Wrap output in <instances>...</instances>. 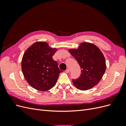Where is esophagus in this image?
<instances>
[{
  "label": "esophagus",
  "instance_id": "esophagus-1",
  "mask_svg": "<svg viewBox=\"0 0 126 126\" xmlns=\"http://www.w3.org/2000/svg\"><path fill=\"white\" fill-rule=\"evenodd\" d=\"M65 72H66V73H69V69H67V70H66Z\"/></svg>",
  "mask_w": 126,
  "mask_h": 126
}]
</instances>
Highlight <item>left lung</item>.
<instances>
[{
    "mask_svg": "<svg viewBox=\"0 0 126 126\" xmlns=\"http://www.w3.org/2000/svg\"><path fill=\"white\" fill-rule=\"evenodd\" d=\"M68 51L81 69L79 78L72 80L75 87L80 90H87L97 85L106 69L105 57L100 49L93 44L84 42L77 49H69Z\"/></svg>",
    "mask_w": 126,
    "mask_h": 126,
    "instance_id": "left-lung-1",
    "label": "left lung"
}]
</instances>
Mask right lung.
Returning <instances> with one entry per match:
<instances>
[{
    "label": "right lung",
    "instance_id": "obj_1",
    "mask_svg": "<svg viewBox=\"0 0 126 126\" xmlns=\"http://www.w3.org/2000/svg\"><path fill=\"white\" fill-rule=\"evenodd\" d=\"M57 48L44 41H38L24 54L21 69L26 81L34 89L47 91L54 87L60 72L58 63L52 58Z\"/></svg>",
    "mask_w": 126,
    "mask_h": 126
}]
</instances>
